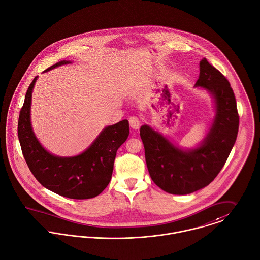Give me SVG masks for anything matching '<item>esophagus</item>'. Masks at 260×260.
Listing matches in <instances>:
<instances>
[{
    "label": "esophagus",
    "instance_id": "1",
    "mask_svg": "<svg viewBox=\"0 0 260 260\" xmlns=\"http://www.w3.org/2000/svg\"><path fill=\"white\" fill-rule=\"evenodd\" d=\"M128 121H129L131 127L134 128V129H138L140 127V125H141V121H140V119L137 116H131L128 118Z\"/></svg>",
    "mask_w": 260,
    "mask_h": 260
}]
</instances>
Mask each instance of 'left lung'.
Masks as SVG:
<instances>
[{
  "instance_id": "left-lung-1",
  "label": "left lung",
  "mask_w": 260,
  "mask_h": 260,
  "mask_svg": "<svg viewBox=\"0 0 260 260\" xmlns=\"http://www.w3.org/2000/svg\"><path fill=\"white\" fill-rule=\"evenodd\" d=\"M196 87L212 92L216 116L203 144L183 151L147 125L141 127L147 170L153 182L172 194H188L208 185L225 165L236 141L239 116L228 79L206 58Z\"/></svg>"
}]
</instances>
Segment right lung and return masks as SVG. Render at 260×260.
Masks as SVG:
<instances>
[{"mask_svg": "<svg viewBox=\"0 0 260 260\" xmlns=\"http://www.w3.org/2000/svg\"><path fill=\"white\" fill-rule=\"evenodd\" d=\"M69 62L58 61L45 72ZM36 80L37 77L27 90L18 122L19 141L30 173L43 186L61 197L74 200L95 198L112 178L116 151L129 134L128 121L123 119L106 127L94 143L77 156H55L41 145L31 131L29 111Z\"/></svg>", "mask_w": 260, "mask_h": 260, "instance_id": "obj_1", "label": "right lung"}]
</instances>
